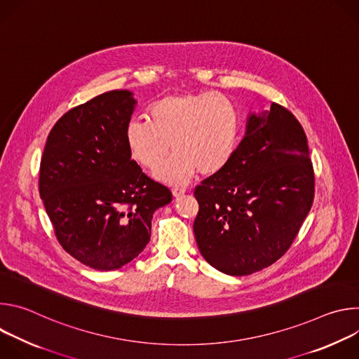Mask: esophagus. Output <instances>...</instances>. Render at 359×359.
<instances>
[{
    "instance_id": "esophagus-1",
    "label": "esophagus",
    "mask_w": 359,
    "mask_h": 359,
    "mask_svg": "<svg viewBox=\"0 0 359 359\" xmlns=\"http://www.w3.org/2000/svg\"><path fill=\"white\" fill-rule=\"evenodd\" d=\"M172 191H173L175 197H182L186 193V189H183V187H173Z\"/></svg>"
}]
</instances>
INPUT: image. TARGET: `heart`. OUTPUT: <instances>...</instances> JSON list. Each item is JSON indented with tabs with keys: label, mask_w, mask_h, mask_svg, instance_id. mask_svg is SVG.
<instances>
[{
	"label": "heart",
	"mask_w": 359,
	"mask_h": 359,
	"mask_svg": "<svg viewBox=\"0 0 359 359\" xmlns=\"http://www.w3.org/2000/svg\"><path fill=\"white\" fill-rule=\"evenodd\" d=\"M147 122L128 123L125 139L130 158L153 172L170 151L175 155L158 177L172 184L187 183L196 170L215 175L233 158L240 116L236 105L217 92H180L165 96L147 109Z\"/></svg>",
	"instance_id": "heart-1"
}]
</instances>
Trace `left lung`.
<instances>
[{
	"label": "left lung",
	"instance_id": "obj_1",
	"mask_svg": "<svg viewBox=\"0 0 359 359\" xmlns=\"http://www.w3.org/2000/svg\"><path fill=\"white\" fill-rule=\"evenodd\" d=\"M316 194L304 128L285 107L251 115L230 162L194 187L193 230L206 262L229 276L260 271L287 252Z\"/></svg>",
	"mask_w": 359,
	"mask_h": 359
}]
</instances>
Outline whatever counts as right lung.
Here are the masks:
<instances>
[{"mask_svg": "<svg viewBox=\"0 0 359 359\" xmlns=\"http://www.w3.org/2000/svg\"><path fill=\"white\" fill-rule=\"evenodd\" d=\"M135 100L125 89L95 96L50 129L39 166V196L57 240L95 270H116L150 240L151 217L172 201L169 187L130 159L125 130Z\"/></svg>", "mask_w": 359, "mask_h": 359, "instance_id": "right-lung-1", "label": "right lung"}]
</instances>
